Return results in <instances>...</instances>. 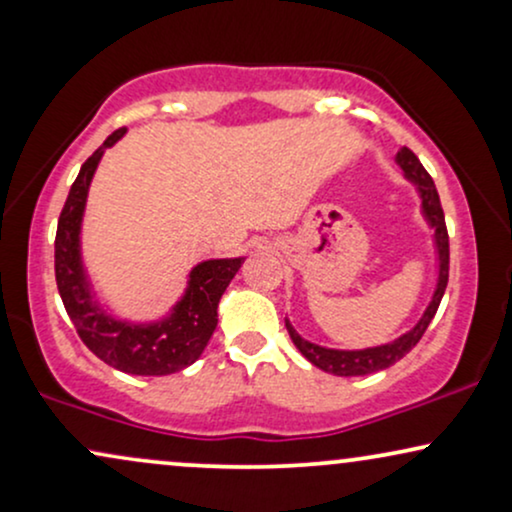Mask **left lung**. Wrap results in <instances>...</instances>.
<instances>
[{
  "label": "left lung",
  "instance_id": "8db88e82",
  "mask_svg": "<svg viewBox=\"0 0 512 512\" xmlns=\"http://www.w3.org/2000/svg\"><path fill=\"white\" fill-rule=\"evenodd\" d=\"M397 166L404 170L409 182H414L416 190H419L421 197V214L428 221V226L433 228V240H436V252H438V284L436 291H433L431 303L421 315V320L416 322L414 327L402 337H397L395 342L370 346V349H356V351H344V349H327V346H317L308 339H303L301 334L291 327V322L286 320V330H289L293 344L301 354L308 358L313 366H317L325 373L342 375V378H354V375H368L375 373V370L390 368L392 363H397L399 358H404L419 344V339L424 337V332L431 325L433 315H436L440 301H443L445 286H448V269H450V245H448V228H445V216L443 207H440V197L436 185H433V178L426 173V168L421 166V161L416 154L407 146L397 151L395 156Z\"/></svg>",
  "mask_w": 512,
  "mask_h": 512
}]
</instances>
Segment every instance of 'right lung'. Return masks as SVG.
I'll return each mask as SVG.
<instances>
[{
	"label": "right lung",
	"mask_w": 512,
	"mask_h": 512,
	"mask_svg": "<svg viewBox=\"0 0 512 512\" xmlns=\"http://www.w3.org/2000/svg\"><path fill=\"white\" fill-rule=\"evenodd\" d=\"M127 129H115L103 146L86 158L57 221L55 279L69 320L81 342L101 361L129 375H170L192 366L202 356L219 322V301L243 264L233 260L199 262L190 272L185 296L173 305L170 315L156 322H129L110 315L93 296L81 262V219H84L88 187L98 163Z\"/></svg>",
	"instance_id": "add662e5"
}]
</instances>
